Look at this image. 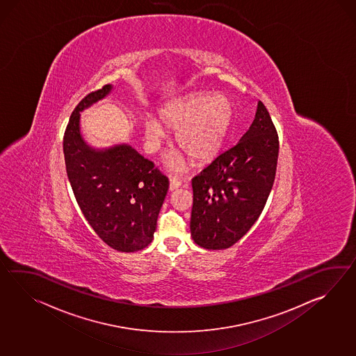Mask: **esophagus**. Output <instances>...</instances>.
<instances>
[{"instance_id": "34e87169", "label": "esophagus", "mask_w": 356, "mask_h": 356, "mask_svg": "<svg viewBox=\"0 0 356 356\" xmlns=\"http://www.w3.org/2000/svg\"><path fill=\"white\" fill-rule=\"evenodd\" d=\"M180 186H181V181H180L179 179H176V177H171V179H170V190H171V191L177 189V188H180Z\"/></svg>"}]
</instances>
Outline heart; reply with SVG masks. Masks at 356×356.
I'll return each instance as SVG.
<instances>
[{"instance_id": "obj_1", "label": "heart", "mask_w": 356, "mask_h": 356, "mask_svg": "<svg viewBox=\"0 0 356 356\" xmlns=\"http://www.w3.org/2000/svg\"><path fill=\"white\" fill-rule=\"evenodd\" d=\"M159 120L147 118L144 136L150 150L159 149L167 130L179 131L176 143L197 163L213 159L221 150L234 116V107L227 97L195 95L185 101L170 103L159 111ZM171 166L181 167L182 159H171Z\"/></svg>"}]
</instances>
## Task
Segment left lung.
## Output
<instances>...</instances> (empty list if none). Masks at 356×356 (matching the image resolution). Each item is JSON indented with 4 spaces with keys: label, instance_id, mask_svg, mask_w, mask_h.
<instances>
[{
    "label": "left lung",
    "instance_id": "obj_1",
    "mask_svg": "<svg viewBox=\"0 0 356 356\" xmlns=\"http://www.w3.org/2000/svg\"><path fill=\"white\" fill-rule=\"evenodd\" d=\"M278 134L259 101L252 127L193 177L190 231L197 245L221 250L234 245L261 216L276 177Z\"/></svg>",
    "mask_w": 356,
    "mask_h": 356
}]
</instances>
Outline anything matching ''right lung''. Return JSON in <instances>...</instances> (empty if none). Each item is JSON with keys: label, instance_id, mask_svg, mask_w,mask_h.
<instances>
[{"label": "right lung", "instance_id": "obj_1", "mask_svg": "<svg viewBox=\"0 0 356 356\" xmlns=\"http://www.w3.org/2000/svg\"><path fill=\"white\" fill-rule=\"evenodd\" d=\"M111 86L86 95L63 134V156L75 199L95 234L115 250L149 245L168 190V177L129 145L90 149L81 140L80 111L103 98Z\"/></svg>", "mask_w": 356, "mask_h": 356}]
</instances>
